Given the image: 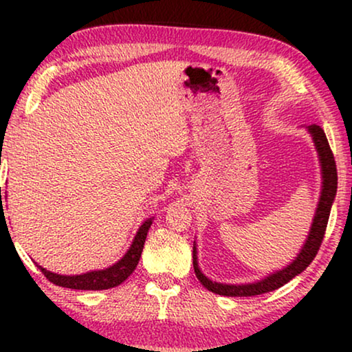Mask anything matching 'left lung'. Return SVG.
Returning <instances> with one entry per match:
<instances>
[{
  "label": "left lung",
  "mask_w": 352,
  "mask_h": 352,
  "mask_svg": "<svg viewBox=\"0 0 352 352\" xmlns=\"http://www.w3.org/2000/svg\"><path fill=\"white\" fill-rule=\"evenodd\" d=\"M307 131L312 136L314 146L319 153L320 168H322V192L319 204H317V210L312 219L309 235H307L305 245L301 247V252L298 256L288 264L287 267L276 271L274 274H269L267 277L261 278V280L253 283H240V285H232V283H218L210 280L204 272L200 271L199 261H197V247L194 242V271L195 276L199 278L201 285L208 288L210 292L216 293V295L223 296H254L263 295V293L277 290L287 282H290L293 277L301 274L305 269L312 263L316 258L317 252H319L322 240H324L327 223H329V216L331 210V204H333L336 195V186H338V175H336V163L331 153V148L327 141V136L324 129L317 124H311L307 126Z\"/></svg>",
  "instance_id": "8db88e82"
}]
</instances>
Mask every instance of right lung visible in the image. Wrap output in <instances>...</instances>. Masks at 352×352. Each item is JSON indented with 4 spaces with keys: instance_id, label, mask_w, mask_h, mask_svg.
Instances as JSON below:
<instances>
[{
    "instance_id": "right-lung-1",
    "label": "right lung",
    "mask_w": 352,
    "mask_h": 352,
    "mask_svg": "<svg viewBox=\"0 0 352 352\" xmlns=\"http://www.w3.org/2000/svg\"><path fill=\"white\" fill-rule=\"evenodd\" d=\"M1 211L3 210V200H1ZM153 218H147L141 224V228L134 235V240L131 247L124 256L110 266L107 269H100V271H91L86 274H80V276H60V274H54L51 271H46L45 267H40V271L45 274L47 280L54 283V285L65 287V288H74V290H107V288H113L120 285V283L126 280L131 276L134 269H136L139 258H141L144 242H146L148 228L152 226Z\"/></svg>"
}]
</instances>
